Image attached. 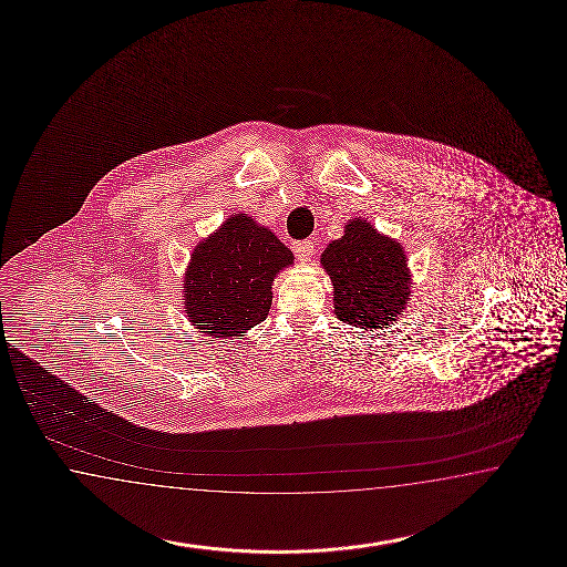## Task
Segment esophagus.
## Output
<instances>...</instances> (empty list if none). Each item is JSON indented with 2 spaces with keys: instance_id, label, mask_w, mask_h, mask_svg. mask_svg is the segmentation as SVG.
I'll return each instance as SVG.
<instances>
[{
  "instance_id": "obj_1",
  "label": "esophagus",
  "mask_w": 567,
  "mask_h": 567,
  "mask_svg": "<svg viewBox=\"0 0 567 567\" xmlns=\"http://www.w3.org/2000/svg\"><path fill=\"white\" fill-rule=\"evenodd\" d=\"M292 252L297 256V260H301L302 265L311 262V256H313V241H295L292 244Z\"/></svg>"
}]
</instances>
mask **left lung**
<instances>
[{"instance_id": "left-lung-1", "label": "left lung", "mask_w": 567, "mask_h": 567, "mask_svg": "<svg viewBox=\"0 0 567 567\" xmlns=\"http://www.w3.org/2000/svg\"><path fill=\"white\" fill-rule=\"evenodd\" d=\"M333 285V313L353 328H391L411 299L413 275L399 239L380 234L364 217H352L340 239L321 254Z\"/></svg>"}]
</instances>
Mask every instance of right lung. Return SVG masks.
Masks as SVG:
<instances>
[{"label":"right lung","instance_id":"add662e5","mask_svg":"<svg viewBox=\"0 0 567 567\" xmlns=\"http://www.w3.org/2000/svg\"><path fill=\"white\" fill-rule=\"evenodd\" d=\"M295 256L248 214L229 215L190 254L183 277V305L190 326L207 338H241L262 323L272 285Z\"/></svg>","mask_w":567,"mask_h":567}]
</instances>
